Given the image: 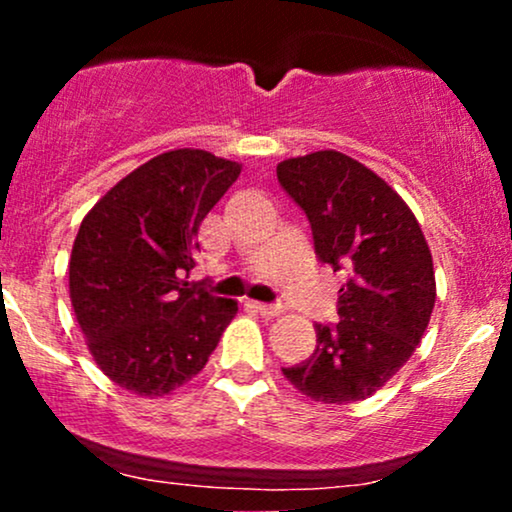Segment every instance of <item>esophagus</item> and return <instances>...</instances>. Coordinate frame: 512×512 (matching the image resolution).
<instances>
[{
	"label": "esophagus",
	"instance_id": "esophagus-1",
	"mask_svg": "<svg viewBox=\"0 0 512 512\" xmlns=\"http://www.w3.org/2000/svg\"><path fill=\"white\" fill-rule=\"evenodd\" d=\"M257 313H260L262 317H276L281 315V305H269V303H255Z\"/></svg>",
	"mask_w": 512,
	"mask_h": 512
}]
</instances>
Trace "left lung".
Listing matches in <instances>:
<instances>
[{"label": "left lung", "instance_id": "1", "mask_svg": "<svg viewBox=\"0 0 512 512\" xmlns=\"http://www.w3.org/2000/svg\"><path fill=\"white\" fill-rule=\"evenodd\" d=\"M276 178L308 216L315 252L346 269L334 327L317 325V346L284 368L305 397L351 404L378 392L424 337L436 303V272L419 221L373 170L339 151L286 158Z\"/></svg>", "mask_w": 512, "mask_h": 512}]
</instances>
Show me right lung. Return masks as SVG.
Returning <instances> with one entry per match:
<instances>
[{
    "instance_id": "obj_1",
    "label": "right lung",
    "mask_w": 512,
    "mask_h": 512,
    "mask_svg": "<svg viewBox=\"0 0 512 512\" xmlns=\"http://www.w3.org/2000/svg\"><path fill=\"white\" fill-rule=\"evenodd\" d=\"M240 168L202 149L166 151L81 221L69 260L76 322L96 366L134 395L163 397L195 378L238 313L187 279L199 226Z\"/></svg>"
}]
</instances>
